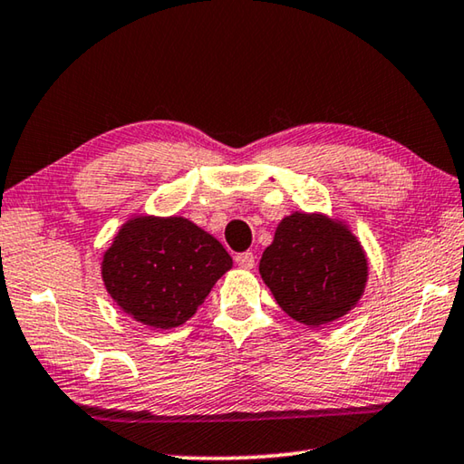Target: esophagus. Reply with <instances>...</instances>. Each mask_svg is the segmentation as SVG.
Returning <instances> with one entry per match:
<instances>
[{
    "label": "esophagus",
    "instance_id": "esophagus-1",
    "mask_svg": "<svg viewBox=\"0 0 464 464\" xmlns=\"http://www.w3.org/2000/svg\"><path fill=\"white\" fill-rule=\"evenodd\" d=\"M235 264H237L239 268L251 270L256 266V256L251 254V251H241V254L235 256Z\"/></svg>",
    "mask_w": 464,
    "mask_h": 464
}]
</instances>
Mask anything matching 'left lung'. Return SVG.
<instances>
[{
    "label": "left lung",
    "instance_id": "obj_1",
    "mask_svg": "<svg viewBox=\"0 0 464 464\" xmlns=\"http://www.w3.org/2000/svg\"><path fill=\"white\" fill-rule=\"evenodd\" d=\"M260 274L286 315L319 327L358 303L368 264L348 227L324 215L295 213L278 225L260 260Z\"/></svg>",
    "mask_w": 464,
    "mask_h": 464
}]
</instances>
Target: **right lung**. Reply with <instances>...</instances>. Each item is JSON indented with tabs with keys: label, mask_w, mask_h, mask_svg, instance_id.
I'll list each match as a JSON object with an SVG mask.
<instances>
[{
	"label": "right lung",
	"mask_w": 464,
	"mask_h": 464,
	"mask_svg": "<svg viewBox=\"0 0 464 464\" xmlns=\"http://www.w3.org/2000/svg\"><path fill=\"white\" fill-rule=\"evenodd\" d=\"M233 266L213 235L182 217H137L124 223L102 262L116 304L155 329L186 324Z\"/></svg>",
	"instance_id": "1"
}]
</instances>
